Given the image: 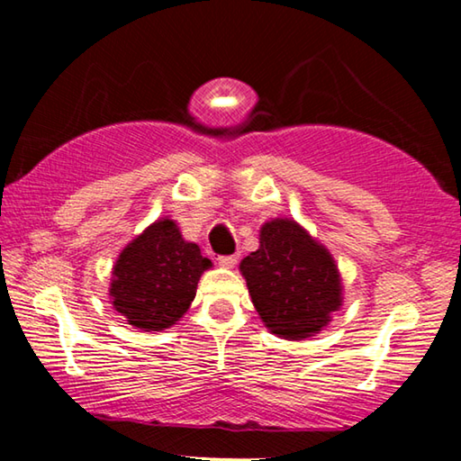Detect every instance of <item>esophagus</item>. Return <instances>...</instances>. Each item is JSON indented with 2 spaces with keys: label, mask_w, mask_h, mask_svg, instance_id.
I'll return each mask as SVG.
<instances>
[{
  "label": "esophagus",
  "mask_w": 461,
  "mask_h": 461,
  "mask_svg": "<svg viewBox=\"0 0 461 461\" xmlns=\"http://www.w3.org/2000/svg\"><path fill=\"white\" fill-rule=\"evenodd\" d=\"M236 262H238V256H236V254H231V256H220V264H221L223 268L236 267Z\"/></svg>",
  "instance_id": "esophagus-1"
}]
</instances>
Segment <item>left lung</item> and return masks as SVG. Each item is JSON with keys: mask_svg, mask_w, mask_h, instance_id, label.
Returning <instances> with one entry per match:
<instances>
[{"mask_svg": "<svg viewBox=\"0 0 461 461\" xmlns=\"http://www.w3.org/2000/svg\"><path fill=\"white\" fill-rule=\"evenodd\" d=\"M240 270L264 325L278 338H311L341 305L331 254L293 220L264 225L260 248L241 260Z\"/></svg>", "mask_w": 461, "mask_h": 461, "instance_id": "1", "label": "left lung"}]
</instances>
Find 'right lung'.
<instances>
[{
    "mask_svg": "<svg viewBox=\"0 0 461 461\" xmlns=\"http://www.w3.org/2000/svg\"><path fill=\"white\" fill-rule=\"evenodd\" d=\"M212 260L185 241L175 221L152 223L120 254L109 294L118 313L144 331H160L185 315Z\"/></svg>",
    "mask_w": 461,
    "mask_h": 461,
    "instance_id": "1",
    "label": "right lung"
}]
</instances>
